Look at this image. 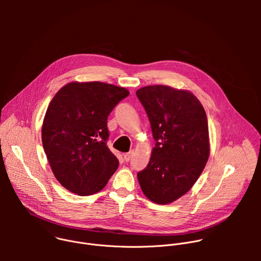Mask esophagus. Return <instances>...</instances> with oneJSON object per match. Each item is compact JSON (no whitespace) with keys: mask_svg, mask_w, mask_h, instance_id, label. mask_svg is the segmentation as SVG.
<instances>
[{"mask_svg":"<svg viewBox=\"0 0 261 261\" xmlns=\"http://www.w3.org/2000/svg\"><path fill=\"white\" fill-rule=\"evenodd\" d=\"M132 155H133V152H132V151H131V152H129V153L124 154V159H125V161H127V162H128V161L131 159Z\"/></svg>","mask_w":261,"mask_h":261,"instance_id":"34e87169","label":"esophagus"}]
</instances>
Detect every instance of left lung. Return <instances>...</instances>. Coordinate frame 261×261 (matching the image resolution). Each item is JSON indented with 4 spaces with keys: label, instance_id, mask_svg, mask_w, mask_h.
Segmentation results:
<instances>
[{
    "label": "left lung",
    "instance_id": "8db88e82",
    "mask_svg": "<svg viewBox=\"0 0 261 261\" xmlns=\"http://www.w3.org/2000/svg\"><path fill=\"white\" fill-rule=\"evenodd\" d=\"M136 95L156 140L150 162L137 178L146 198L168 204L193 187L208 160L205 110L187 90L156 85L138 89Z\"/></svg>",
    "mask_w": 261,
    "mask_h": 261
}]
</instances>
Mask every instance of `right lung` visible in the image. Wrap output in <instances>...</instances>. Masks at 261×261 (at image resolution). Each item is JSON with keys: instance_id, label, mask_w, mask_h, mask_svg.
<instances>
[{"instance_id": "add662e5", "label": "right lung", "mask_w": 261, "mask_h": 261, "mask_svg": "<svg viewBox=\"0 0 261 261\" xmlns=\"http://www.w3.org/2000/svg\"><path fill=\"white\" fill-rule=\"evenodd\" d=\"M101 82H71L51 99L42 124V144L59 182L80 196L101 191L119 166L106 145L107 117L129 95Z\"/></svg>"}]
</instances>
